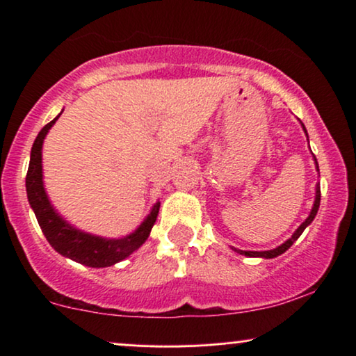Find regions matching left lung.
Masks as SVG:
<instances>
[{
    "instance_id": "left-lung-1",
    "label": "left lung",
    "mask_w": 356,
    "mask_h": 356,
    "mask_svg": "<svg viewBox=\"0 0 356 356\" xmlns=\"http://www.w3.org/2000/svg\"><path fill=\"white\" fill-rule=\"evenodd\" d=\"M302 128H304V131H305V126H304V124H302ZM305 134H307V131H305ZM314 161H316V168H317V170H318V164H317L316 156H314ZM318 205H321V187H318V184H317V187H316V202H314L312 210H310L309 217L305 218V222H302V225H300L298 230L294 232V235H292V236L289 238V240L282 243V245L277 246V248L268 250V251H241V250H236V248H233V250H235L236 253H240V254L251 256V258H266V259H269V258H276V256L282 254V253H284V251L289 250L291 246H292V243L298 240V238H299L300 235H302V232L305 230V228H307L309 225L312 223V220L316 218V215H317V211H318Z\"/></svg>"
}]
</instances>
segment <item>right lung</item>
Masks as SVG:
<instances>
[{"instance_id":"obj_1","label":"right lung","mask_w":356,"mask_h":356,"mask_svg":"<svg viewBox=\"0 0 356 356\" xmlns=\"http://www.w3.org/2000/svg\"><path fill=\"white\" fill-rule=\"evenodd\" d=\"M58 116H60V113L57 115V118ZM57 118H54L51 123H47L40 129L33 145V149H31L29 169L28 175H26V192H28L29 205L33 207L44 236L47 238V241L51 243V246L57 253L90 268L111 266V264H116L118 261L128 258L133 251H136L147 240L152 225L156 223L161 204L159 202L154 204L151 213L147 215L145 222L139 225L136 230L123 238H118V240L116 238L108 240V238L90 235V233L77 230L69 222H65L52 207L42 181L44 138H46V134Z\"/></svg>"}]
</instances>
